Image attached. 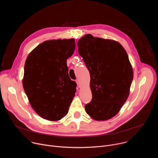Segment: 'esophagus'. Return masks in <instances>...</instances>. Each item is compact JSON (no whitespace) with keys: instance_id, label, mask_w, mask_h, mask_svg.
Masks as SVG:
<instances>
[{"instance_id":"1","label":"esophagus","mask_w":158,"mask_h":158,"mask_svg":"<svg viewBox=\"0 0 158 158\" xmlns=\"http://www.w3.org/2000/svg\"><path fill=\"white\" fill-rule=\"evenodd\" d=\"M76 81V83H77V86H78L79 87H81V83H80L78 79H77Z\"/></svg>"}]
</instances>
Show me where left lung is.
<instances>
[{
    "mask_svg": "<svg viewBox=\"0 0 158 158\" xmlns=\"http://www.w3.org/2000/svg\"><path fill=\"white\" fill-rule=\"evenodd\" d=\"M78 52L90 73L92 101L87 114L96 121L115 116L126 101L133 79L128 55L118 42L86 34L77 42Z\"/></svg>",
    "mask_w": 158,
    "mask_h": 158,
    "instance_id": "1",
    "label": "left lung"
}]
</instances>
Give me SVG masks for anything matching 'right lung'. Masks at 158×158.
<instances>
[{"mask_svg": "<svg viewBox=\"0 0 158 158\" xmlns=\"http://www.w3.org/2000/svg\"><path fill=\"white\" fill-rule=\"evenodd\" d=\"M75 47L74 39L46 40L27 57L22 85L32 107L43 119L57 121L68 112L76 83L69 77L66 62Z\"/></svg>", "mask_w": 158, "mask_h": 158, "instance_id": "add662e5", "label": "right lung"}]
</instances>
